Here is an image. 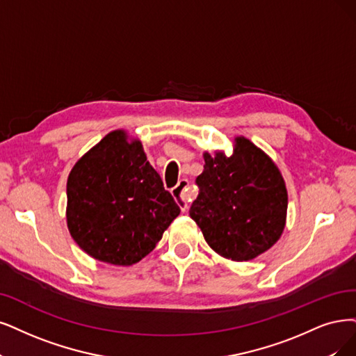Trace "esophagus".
I'll use <instances>...</instances> for the list:
<instances>
[{
  "label": "esophagus",
  "mask_w": 356,
  "mask_h": 356,
  "mask_svg": "<svg viewBox=\"0 0 356 356\" xmlns=\"http://www.w3.org/2000/svg\"><path fill=\"white\" fill-rule=\"evenodd\" d=\"M171 193L176 196L177 204L181 211H186L189 208V202L195 198V192L191 189L189 181L186 179L179 180V183L173 188V191H171Z\"/></svg>",
  "instance_id": "34e87169"
}]
</instances>
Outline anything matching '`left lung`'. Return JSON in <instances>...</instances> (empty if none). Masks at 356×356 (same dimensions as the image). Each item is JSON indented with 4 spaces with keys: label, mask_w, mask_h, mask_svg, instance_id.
<instances>
[{
    "label": "left lung",
    "mask_w": 356,
    "mask_h": 356,
    "mask_svg": "<svg viewBox=\"0 0 356 356\" xmlns=\"http://www.w3.org/2000/svg\"><path fill=\"white\" fill-rule=\"evenodd\" d=\"M204 160L189 216L207 243L233 261L268 251L286 225L287 191L277 165L243 136L234 139L232 156L204 152Z\"/></svg>",
    "instance_id": "8db88e82"
}]
</instances>
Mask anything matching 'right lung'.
Segmentation results:
<instances>
[{"instance_id": "1", "label": "right lung", "mask_w": 356, "mask_h": 356, "mask_svg": "<svg viewBox=\"0 0 356 356\" xmlns=\"http://www.w3.org/2000/svg\"><path fill=\"white\" fill-rule=\"evenodd\" d=\"M180 214L139 140L114 130L67 179V227L83 251L114 266L136 264Z\"/></svg>"}]
</instances>
